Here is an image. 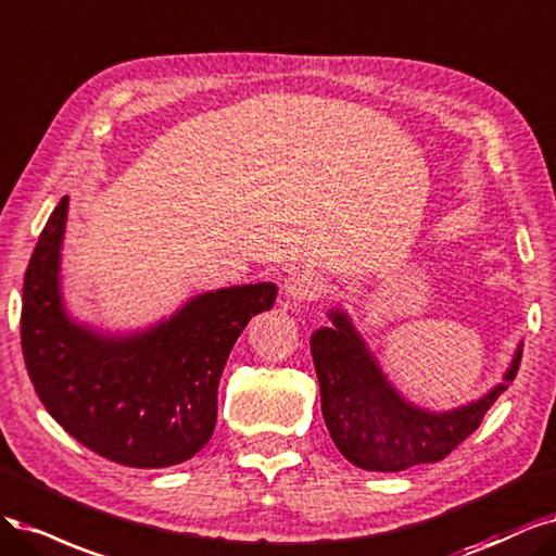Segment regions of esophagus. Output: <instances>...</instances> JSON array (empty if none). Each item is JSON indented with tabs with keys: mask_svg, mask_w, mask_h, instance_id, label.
I'll list each match as a JSON object with an SVG mask.
<instances>
[{
	"mask_svg": "<svg viewBox=\"0 0 556 556\" xmlns=\"http://www.w3.org/2000/svg\"><path fill=\"white\" fill-rule=\"evenodd\" d=\"M320 289H324V286H320V279L309 270L293 273L283 281V293L291 304H302L318 298Z\"/></svg>",
	"mask_w": 556,
	"mask_h": 556,
	"instance_id": "34e87169",
	"label": "esophagus"
}]
</instances>
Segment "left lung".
I'll return each instance as SVG.
<instances>
[{"instance_id":"obj_1","label":"left lung","mask_w":556,"mask_h":556,"mask_svg":"<svg viewBox=\"0 0 556 556\" xmlns=\"http://www.w3.org/2000/svg\"><path fill=\"white\" fill-rule=\"evenodd\" d=\"M332 326L312 334V357L328 432L351 464L365 471H404L441 462L473 434L490 406L517 376L522 344L485 397L453 410H427L406 402L388 381L365 339L342 309L328 312Z\"/></svg>"}]
</instances>
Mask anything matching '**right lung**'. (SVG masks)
Returning <instances> with one entry per match:
<instances>
[{"mask_svg":"<svg viewBox=\"0 0 556 556\" xmlns=\"http://www.w3.org/2000/svg\"><path fill=\"white\" fill-rule=\"evenodd\" d=\"M68 195L52 210L23 283L21 339L48 414L97 455L134 469L191 459L217 422L224 365L252 316L275 304V283L191 298L156 326L103 334L76 324L60 291Z\"/></svg>","mask_w":556,"mask_h":556,"instance_id":"1","label":"right lung"}]
</instances>
